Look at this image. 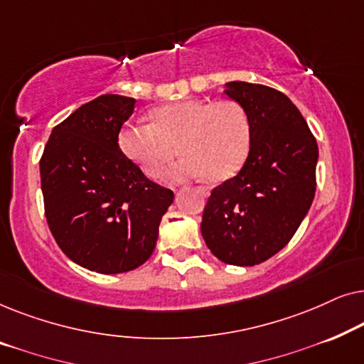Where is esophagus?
<instances>
[{"label": "esophagus", "mask_w": 364, "mask_h": 364, "mask_svg": "<svg viewBox=\"0 0 364 364\" xmlns=\"http://www.w3.org/2000/svg\"><path fill=\"white\" fill-rule=\"evenodd\" d=\"M198 193H200V196H202V197H207V196H208V191H207V188H203V187H200V188H198Z\"/></svg>", "instance_id": "34e87169"}]
</instances>
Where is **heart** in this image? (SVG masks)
Masks as SVG:
<instances>
[{
  "label": "heart",
  "mask_w": 364,
  "mask_h": 364,
  "mask_svg": "<svg viewBox=\"0 0 364 364\" xmlns=\"http://www.w3.org/2000/svg\"><path fill=\"white\" fill-rule=\"evenodd\" d=\"M152 122L126 124L119 147L149 177H157L177 151L183 156L166 171L171 182L208 177L222 182L235 176L250 151V122L230 99L208 102L182 99L151 112Z\"/></svg>",
  "instance_id": "b5f03b06"
}]
</instances>
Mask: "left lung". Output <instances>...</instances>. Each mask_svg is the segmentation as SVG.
I'll list each match as a JSON object with an SVG mask.
<instances>
[{"label": "left lung", "mask_w": 364, "mask_h": 364, "mask_svg": "<svg viewBox=\"0 0 364 364\" xmlns=\"http://www.w3.org/2000/svg\"><path fill=\"white\" fill-rule=\"evenodd\" d=\"M225 86L247 112L250 151L240 172L212 191L200 230L218 260L252 267L280 252L310 210L318 144L283 92L243 81Z\"/></svg>", "instance_id": "1"}]
</instances>
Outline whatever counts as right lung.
Masks as SVG:
<instances>
[{"mask_svg": "<svg viewBox=\"0 0 364 364\" xmlns=\"http://www.w3.org/2000/svg\"><path fill=\"white\" fill-rule=\"evenodd\" d=\"M136 99L104 94L53 129L39 172L54 240L91 272H131L156 248L173 192L144 176L119 147Z\"/></svg>", "mask_w": 364, "mask_h": 364, "instance_id": "1", "label": "right lung"}]
</instances>
